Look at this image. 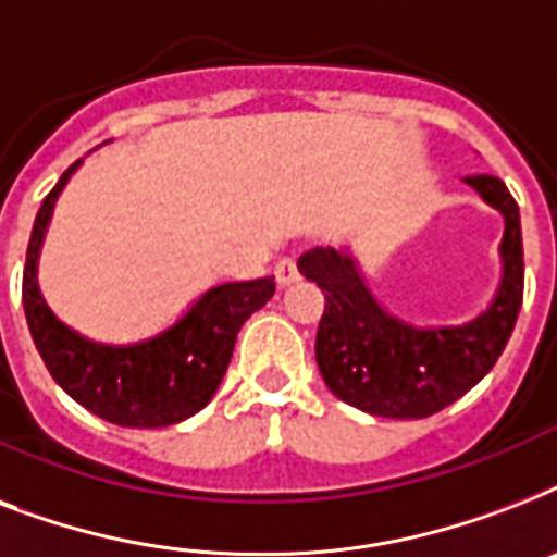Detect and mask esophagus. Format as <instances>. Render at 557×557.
<instances>
[{"label":"esophagus","mask_w":557,"mask_h":557,"mask_svg":"<svg viewBox=\"0 0 557 557\" xmlns=\"http://www.w3.org/2000/svg\"><path fill=\"white\" fill-rule=\"evenodd\" d=\"M274 277H277V286H292L295 280H300V269H297L295 257H283L274 265Z\"/></svg>","instance_id":"obj_1"}]
</instances>
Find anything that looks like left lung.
<instances>
[{"instance_id":"left-lung-1","label":"left lung","mask_w":557,"mask_h":557,"mask_svg":"<svg viewBox=\"0 0 557 557\" xmlns=\"http://www.w3.org/2000/svg\"><path fill=\"white\" fill-rule=\"evenodd\" d=\"M466 185L500 210L506 231L497 295L462 326H410L393 318L349 251L314 248L297 260L326 297L314 358L341 401L384 419H424L466 396L503 356L523 304L520 210L497 176H468Z\"/></svg>"}]
</instances>
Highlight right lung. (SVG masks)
<instances>
[{"mask_svg":"<svg viewBox=\"0 0 557 557\" xmlns=\"http://www.w3.org/2000/svg\"><path fill=\"white\" fill-rule=\"evenodd\" d=\"M81 161L65 170L34 219L22 271V306L30 338L51 379L69 396L121 428H168L199 413L216 393L234 356L236 332L274 295V277L222 283L208 288L190 312L156 338L141 344H98L69 330L48 309L37 286L42 236L54 213L57 196Z\"/></svg>","mask_w":557,"mask_h":557,"instance_id":"right-lung-1","label":"right lung"}]
</instances>
